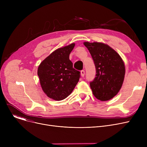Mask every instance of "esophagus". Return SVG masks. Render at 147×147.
Instances as JSON below:
<instances>
[{
  "label": "esophagus",
  "mask_w": 147,
  "mask_h": 147,
  "mask_svg": "<svg viewBox=\"0 0 147 147\" xmlns=\"http://www.w3.org/2000/svg\"><path fill=\"white\" fill-rule=\"evenodd\" d=\"M80 72H81V76H82V77H84V74H85V72H84V69H83V70H81Z\"/></svg>",
  "instance_id": "obj_1"
}]
</instances>
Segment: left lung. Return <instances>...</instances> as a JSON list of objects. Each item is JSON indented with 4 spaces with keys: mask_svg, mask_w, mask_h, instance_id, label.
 Wrapping results in <instances>:
<instances>
[{
    "mask_svg": "<svg viewBox=\"0 0 147 147\" xmlns=\"http://www.w3.org/2000/svg\"><path fill=\"white\" fill-rule=\"evenodd\" d=\"M93 59L96 75L90 86L100 101H108L116 95L121 88L125 74L124 63L119 54L107 45L84 42Z\"/></svg>",
    "mask_w": 147,
    "mask_h": 147,
    "instance_id": "obj_1",
    "label": "left lung"
}]
</instances>
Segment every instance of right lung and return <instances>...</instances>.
<instances>
[{
  "label": "right lung",
  "mask_w": 147,
  "mask_h": 147,
  "mask_svg": "<svg viewBox=\"0 0 147 147\" xmlns=\"http://www.w3.org/2000/svg\"><path fill=\"white\" fill-rule=\"evenodd\" d=\"M74 46L72 43L55 50L38 66L37 74L43 92L56 101L70 95L80 78V72L73 67L69 59Z\"/></svg>",
  "instance_id": "obj_1"
}]
</instances>
